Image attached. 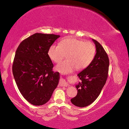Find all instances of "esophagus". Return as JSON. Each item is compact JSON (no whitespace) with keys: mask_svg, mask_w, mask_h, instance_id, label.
<instances>
[{"mask_svg":"<svg viewBox=\"0 0 129 129\" xmlns=\"http://www.w3.org/2000/svg\"><path fill=\"white\" fill-rule=\"evenodd\" d=\"M60 85L61 86H69V84H68V82H67L64 80H61L60 83H59Z\"/></svg>","mask_w":129,"mask_h":129,"instance_id":"esophagus-1","label":"esophagus"}]
</instances>
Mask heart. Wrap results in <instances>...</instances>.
<instances>
[{
    "mask_svg": "<svg viewBox=\"0 0 129 129\" xmlns=\"http://www.w3.org/2000/svg\"><path fill=\"white\" fill-rule=\"evenodd\" d=\"M95 53V48L91 42L75 38L65 39L59 45H52L48 52L49 57L55 63H59L67 55V60L56 67L60 73H71L76 68L83 70L92 62Z\"/></svg>",
    "mask_w": 129,
    "mask_h": 129,
    "instance_id": "heart-1",
    "label": "heart"
}]
</instances>
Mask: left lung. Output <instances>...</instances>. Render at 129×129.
<instances>
[{
	"mask_svg": "<svg viewBox=\"0 0 129 129\" xmlns=\"http://www.w3.org/2000/svg\"><path fill=\"white\" fill-rule=\"evenodd\" d=\"M96 53L89 66L78 74L81 81L76 85L77 94L71 101L74 105L84 108L90 105L99 97L108 75L109 60L102 45L94 39Z\"/></svg>",
	"mask_w": 129,
	"mask_h": 129,
	"instance_id": "1",
	"label": "left lung"
}]
</instances>
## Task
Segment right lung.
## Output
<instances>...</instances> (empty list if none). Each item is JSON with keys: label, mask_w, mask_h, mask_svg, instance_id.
Returning a JSON list of instances; mask_svg holds the SVG:
<instances>
[{"label": "right lung", "mask_w": 129, "mask_h": 129, "mask_svg": "<svg viewBox=\"0 0 129 129\" xmlns=\"http://www.w3.org/2000/svg\"><path fill=\"white\" fill-rule=\"evenodd\" d=\"M60 36L36 33L21 42L15 53L12 73L19 91L34 105L46 104L58 85L60 73L48 52Z\"/></svg>", "instance_id": "obj_1"}]
</instances>
